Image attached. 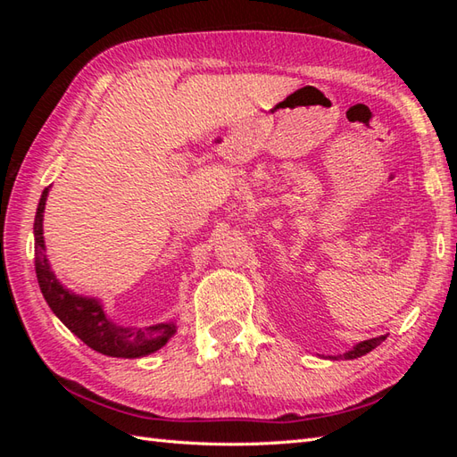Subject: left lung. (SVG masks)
<instances>
[{"instance_id":"left-lung-1","label":"left lung","mask_w":457,"mask_h":457,"mask_svg":"<svg viewBox=\"0 0 457 457\" xmlns=\"http://www.w3.org/2000/svg\"><path fill=\"white\" fill-rule=\"evenodd\" d=\"M386 336H378V337H371V339H365V342H359L357 345H353L349 352H345L344 355H328L329 359H357L365 353L371 352L377 345H381V342H385Z\"/></svg>"}]
</instances>
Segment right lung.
I'll use <instances>...</instances> for the list:
<instances>
[{
  "label": "right lung",
  "mask_w": 457,
  "mask_h": 457,
  "mask_svg": "<svg viewBox=\"0 0 457 457\" xmlns=\"http://www.w3.org/2000/svg\"><path fill=\"white\" fill-rule=\"evenodd\" d=\"M48 196V188L43 190L35 213V270L41 293L51 306L54 316L79 336L82 342L92 347L94 352L110 355V357H145L154 353L177 332L174 322H161L147 328H125L118 326L105 316L104 304L94 296H82L66 288L53 273L45 253V237H43V213Z\"/></svg>",
  "instance_id": "obj_1"
}]
</instances>
